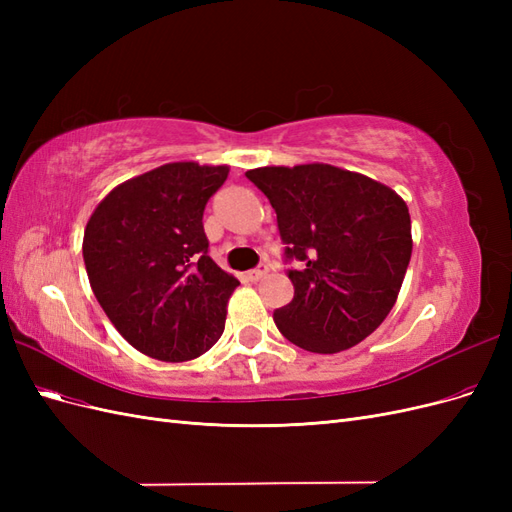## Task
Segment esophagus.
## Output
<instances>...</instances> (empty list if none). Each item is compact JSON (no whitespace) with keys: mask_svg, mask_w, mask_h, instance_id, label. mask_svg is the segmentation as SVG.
<instances>
[{"mask_svg":"<svg viewBox=\"0 0 512 512\" xmlns=\"http://www.w3.org/2000/svg\"><path fill=\"white\" fill-rule=\"evenodd\" d=\"M269 273V267L267 265H258L256 269H252V271H247V280L250 282H258V280H262V277H265Z\"/></svg>","mask_w":512,"mask_h":512,"instance_id":"obj_1","label":"esophagus"}]
</instances>
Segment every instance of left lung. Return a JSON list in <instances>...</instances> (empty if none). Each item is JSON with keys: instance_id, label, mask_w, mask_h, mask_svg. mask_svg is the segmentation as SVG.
Listing matches in <instances>:
<instances>
[{"instance_id": "1", "label": "left lung", "mask_w": 512, "mask_h": 512, "mask_svg": "<svg viewBox=\"0 0 512 512\" xmlns=\"http://www.w3.org/2000/svg\"><path fill=\"white\" fill-rule=\"evenodd\" d=\"M245 177L269 198L294 297L275 309L282 335L309 352L356 346L389 316L412 256L404 198L331 164L265 166Z\"/></svg>"}]
</instances>
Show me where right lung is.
<instances>
[{
    "mask_svg": "<svg viewBox=\"0 0 512 512\" xmlns=\"http://www.w3.org/2000/svg\"><path fill=\"white\" fill-rule=\"evenodd\" d=\"M226 177L228 166L164 164L117 185L87 222L91 290L123 339L151 359H196L224 333L239 280L211 260L203 213Z\"/></svg>",
    "mask_w": 512,
    "mask_h": 512,
    "instance_id": "add662e5",
    "label": "right lung"
}]
</instances>
